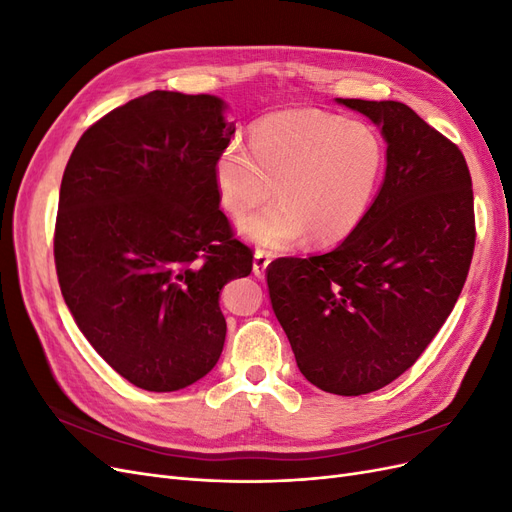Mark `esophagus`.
<instances>
[{"instance_id":"obj_1","label":"esophagus","mask_w":512,"mask_h":512,"mask_svg":"<svg viewBox=\"0 0 512 512\" xmlns=\"http://www.w3.org/2000/svg\"><path fill=\"white\" fill-rule=\"evenodd\" d=\"M269 262H271V254H269V252L256 250V254H254V265H252L254 275H256V277L265 275V273H267V267H269Z\"/></svg>"}]
</instances>
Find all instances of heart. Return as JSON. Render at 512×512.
<instances>
[{
  "instance_id": "obj_1",
  "label": "heart",
  "mask_w": 512,
  "mask_h": 512,
  "mask_svg": "<svg viewBox=\"0 0 512 512\" xmlns=\"http://www.w3.org/2000/svg\"><path fill=\"white\" fill-rule=\"evenodd\" d=\"M386 164L382 136L365 121L314 108H292L262 117L250 132V151L224 147L213 164L222 207L260 247L284 250L309 232L329 243L348 237L371 207Z\"/></svg>"
}]
</instances>
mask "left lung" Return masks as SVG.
I'll list each match as a JSON object with an SVG mask.
<instances>
[{
    "instance_id": "8db88e82",
    "label": "left lung",
    "mask_w": 512,
    "mask_h": 512,
    "mask_svg": "<svg viewBox=\"0 0 512 512\" xmlns=\"http://www.w3.org/2000/svg\"><path fill=\"white\" fill-rule=\"evenodd\" d=\"M380 128L382 188L333 252L267 269L273 312L301 374L335 395L410 369L459 299L474 252V194L455 143L395 100H344Z\"/></svg>"
}]
</instances>
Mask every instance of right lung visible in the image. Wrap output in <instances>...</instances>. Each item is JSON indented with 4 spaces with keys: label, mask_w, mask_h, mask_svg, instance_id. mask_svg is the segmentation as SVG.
Segmentation results:
<instances>
[{
    "label": "right lung",
    "mask_w": 512,
    "mask_h": 512,
    "mask_svg": "<svg viewBox=\"0 0 512 512\" xmlns=\"http://www.w3.org/2000/svg\"><path fill=\"white\" fill-rule=\"evenodd\" d=\"M232 134L222 98L151 91L96 121L64 170L61 294L87 342L138 389H185L222 354L220 290L252 271L213 181Z\"/></svg>",
    "instance_id": "1"
}]
</instances>
